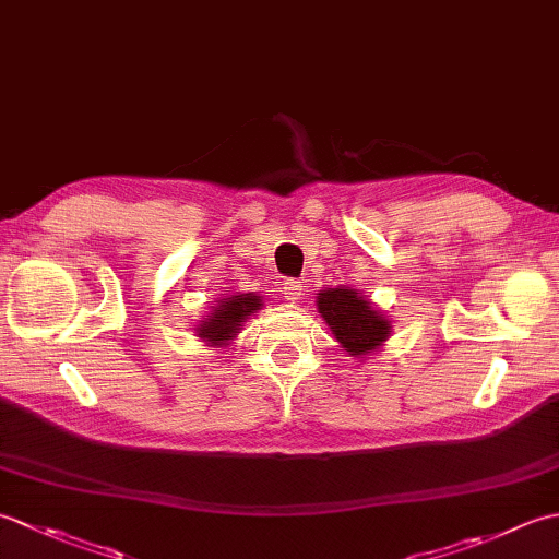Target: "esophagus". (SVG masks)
Masks as SVG:
<instances>
[{"label":"esophagus","instance_id":"1","mask_svg":"<svg viewBox=\"0 0 559 559\" xmlns=\"http://www.w3.org/2000/svg\"><path fill=\"white\" fill-rule=\"evenodd\" d=\"M305 295V283L298 281V278H288L286 283H283V298H286L288 302H298Z\"/></svg>","mask_w":559,"mask_h":559}]
</instances>
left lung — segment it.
Listing matches in <instances>:
<instances>
[{
  "mask_svg": "<svg viewBox=\"0 0 559 559\" xmlns=\"http://www.w3.org/2000/svg\"><path fill=\"white\" fill-rule=\"evenodd\" d=\"M317 310L334 331L341 348L353 358L370 355L391 334V322L377 307L355 288H326L317 293Z\"/></svg>",
  "mask_w": 559,
  "mask_h": 559,
  "instance_id": "left-lung-1",
  "label": "left lung"
}]
</instances>
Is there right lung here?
Segmentation results:
<instances>
[{"label": "right lung", "instance_id": "add662e5", "mask_svg": "<svg viewBox=\"0 0 559 559\" xmlns=\"http://www.w3.org/2000/svg\"><path fill=\"white\" fill-rule=\"evenodd\" d=\"M261 295L257 293H235L218 300V305L204 317V322L197 326V336L204 338L211 346H228L240 334L245 319L261 310Z\"/></svg>", "mask_w": 559, "mask_h": 559}]
</instances>
